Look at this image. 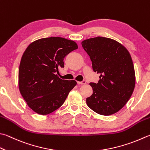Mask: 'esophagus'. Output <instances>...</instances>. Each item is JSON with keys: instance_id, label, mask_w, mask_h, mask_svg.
I'll return each instance as SVG.
<instances>
[{"instance_id": "esophagus-1", "label": "esophagus", "mask_w": 150, "mask_h": 150, "mask_svg": "<svg viewBox=\"0 0 150 150\" xmlns=\"http://www.w3.org/2000/svg\"><path fill=\"white\" fill-rule=\"evenodd\" d=\"M78 84H81V85H83V84H86V81L85 80H83L82 81H77Z\"/></svg>"}]
</instances>
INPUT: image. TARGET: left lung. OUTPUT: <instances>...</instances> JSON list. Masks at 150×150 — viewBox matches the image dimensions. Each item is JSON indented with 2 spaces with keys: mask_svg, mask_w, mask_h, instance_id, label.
<instances>
[{
  "mask_svg": "<svg viewBox=\"0 0 150 150\" xmlns=\"http://www.w3.org/2000/svg\"><path fill=\"white\" fill-rule=\"evenodd\" d=\"M81 45L92 61L93 71L100 74L98 83H90L93 94L87 106L103 115H110L123 108L135 87V72L129 51L113 39L101 37L83 40Z\"/></svg>",
  "mask_w": 150,
  "mask_h": 150,
  "instance_id": "1",
  "label": "left lung"
}]
</instances>
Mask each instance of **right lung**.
Here are the masks:
<instances>
[{
    "label": "right lung",
    "mask_w": 150,
    "mask_h": 150,
    "mask_svg": "<svg viewBox=\"0 0 150 150\" xmlns=\"http://www.w3.org/2000/svg\"><path fill=\"white\" fill-rule=\"evenodd\" d=\"M75 42L61 37L41 38L30 43L19 68V89L34 112L47 115L62 106L77 82L59 78L64 58L78 49Z\"/></svg>",
    "instance_id": "add662e5"
}]
</instances>
